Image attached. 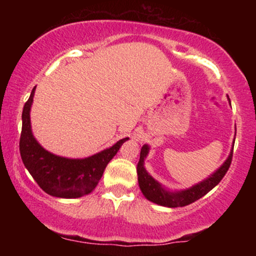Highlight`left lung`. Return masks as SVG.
Instances as JSON below:
<instances>
[{
    "label": "left lung",
    "instance_id": "1",
    "mask_svg": "<svg viewBox=\"0 0 256 256\" xmlns=\"http://www.w3.org/2000/svg\"><path fill=\"white\" fill-rule=\"evenodd\" d=\"M228 102H230V98H228ZM234 136H236V134H234ZM149 149L150 148H149L148 144H144L142 146V149H140V161H138L137 165L138 184H140V192L144 195V198L152 202V204H156L164 206V207L170 208L184 207V206L192 204V202L201 198L202 196H204L207 192H210L214 186H216V185L220 183L222 177L226 174L228 167L231 165L232 152H234V146H232L230 154H228L225 162L222 164L216 171H214L212 174L208 176V177L204 179L202 182L188 188V189L170 190L164 186L162 184L158 183V180H155L146 170L144 160L146 156H148Z\"/></svg>",
    "mask_w": 256,
    "mask_h": 256
}]
</instances>
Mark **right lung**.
<instances>
[{"mask_svg":"<svg viewBox=\"0 0 256 256\" xmlns=\"http://www.w3.org/2000/svg\"><path fill=\"white\" fill-rule=\"evenodd\" d=\"M34 90L36 86L32 89L22 110L19 143L22 162L40 189L48 195L60 198H78L88 195L95 189L106 166L128 137L88 158H70L52 154L44 149L32 134L30 112Z\"/></svg>","mask_w":256,"mask_h":256,"instance_id":"add662e5","label":"right lung"}]
</instances>
